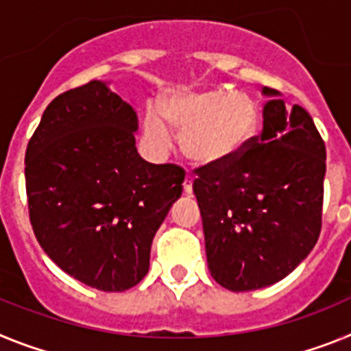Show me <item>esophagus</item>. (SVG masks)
<instances>
[{
  "label": "esophagus",
  "instance_id": "1",
  "mask_svg": "<svg viewBox=\"0 0 351 351\" xmlns=\"http://www.w3.org/2000/svg\"><path fill=\"white\" fill-rule=\"evenodd\" d=\"M193 182H194V178L193 176H185V180H184V193L185 194H193Z\"/></svg>",
  "mask_w": 351,
  "mask_h": 351
}]
</instances>
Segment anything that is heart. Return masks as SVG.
Wrapping results in <instances>:
<instances>
[{
    "instance_id": "heart-1",
    "label": "heart",
    "mask_w": 351,
    "mask_h": 351,
    "mask_svg": "<svg viewBox=\"0 0 351 351\" xmlns=\"http://www.w3.org/2000/svg\"><path fill=\"white\" fill-rule=\"evenodd\" d=\"M260 106L228 86L173 91L158 108L145 111L143 145L160 158L171 150V129L182 132V148L197 166H224L247 150L260 129Z\"/></svg>"
}]
</instances>
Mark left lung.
<instances>
[{
  "label": "left lung",
  "instance_id": "8db88e82",
  "mask_svg": "<svg viewBox=\"0 0 351 351\" xmlns=\"http://www.w3.org/2000/svg\"><path fill=\"white\" fill-rule=\"evenodd\" d=\"M263 130L237 160L197 169L208 270L231 291L276 285L307 258L322 230L325 143L309 112L265 86Z\"/></svg>",
  "mask_w": 351,
  "mask_h": 351
}]
</instances>
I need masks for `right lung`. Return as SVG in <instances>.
Returning a JSON list of instances; mask_svg holds the SVG:
<instances>
[{
    "mask_svg": "<svg viewBox=\"0 0 351 351\" xmlns=\"http://www.w3.org/2000/svg\"><path fill=\"white\" fill-rule=\"evenodd\" d=\"M138 114L104 81L58 95L26 150L29 221L45 254L77 281L125 291L150 268L152 240L185 171L138 154Z\"/></svg>",
    "mask_w": 351,
    "mask_h": 351,
    "instance_id": "right-lung-1",
    "label": "right lung"
}]
</instances>
